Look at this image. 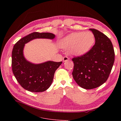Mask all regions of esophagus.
<instances>
[{"label":"esophagus","mask_w":121,"mask_h":121,"mask_svg":"<svg viewBox=\"0 0 121 121\" xmlns=\"http://www.w3.org/2000/svg\"><path fill=\"white\" fill-rule=\"evenodd\" d=\"M69 60V58H68V57H67V56H64V57L63 58V61L64 62H67V61H68Z\"/></svg>","instance_id":"obj_1"}]
</instances>
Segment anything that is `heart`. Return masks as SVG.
I'll return each mask as SVG.
<instances>
[{
	"mask_svg": "<svg viewBox=\"0 0 121 121\" xmlns=\"http://www.w3.org/2000/svg\"><path fill=\"white\" fill-rule=\"evenodd\" d=\"M95 41L93 34L90 32H80L69 34L61 39L60 48L68 49V53L79 56L84 54L90 49Z\"/></svg>",
	"mask_w": 121,
	"mask_h": 121,
	"instance_id": "obj_1",
	"label": "heart"
}]
</instances>
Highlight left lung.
Instances as JSON below:
<instances>
[{"label": "left lung", "mask_w": 121, "mask_h": 121, "mask_svg": "<svg viewBox=\"0 0 121 121\" xmlns=\"http://www.w3.org/2000/svg\"><path fill=\"white\" fill-rule=\"evenodd\" d=\"M89 30L95 37V45L85 54L72 59L73 78L80 87L85 89L96 88L104 83L115 59L113 47L109 38L98 30Z\"/></svg>", "instance_id": "1"}]
</instances>
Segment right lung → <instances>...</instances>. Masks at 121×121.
I'll use <instances>...</instances> for the list:
<instances>
[{"label": "right lung", "mask_w": 121, "mask_h": 121, "mask_svg": "<svg viewBox=\"0 0 121 121\" xmlns=\"http://www.w3.org/2000/svg\"><path fill=\"white\" fill-rule=\"evenodd\" d=\"M55 37L51 33L33 32L22 38L14 45L12 53V71L17 82L25 90L35 93L47 90L52 85L55 72L62 62L31 63L24 56L25 44L36 39L53 40Z\"/></svg>", "instance_id": "1"}]
</instances>
